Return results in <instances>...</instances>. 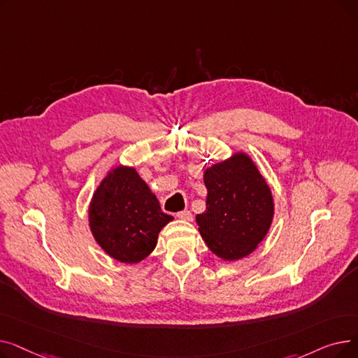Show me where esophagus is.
Wrapping results in <instances>:
<instances>
[{
    "mask_svg": "<svg viewBox=\"0 0 358 358\" xmlns=\"http://www.w3.org/2000/svg\"><path fill=\"white\" fill-rule=\"evenodd\" d=\"M177 216H178V219L185 220V222H192V220H193V215H192V212H189V210L178 212V213H177Z\"/></svg>",
    "mask_w": 358,
    "mask_h": 358,
    "instance_id": "obj_1",
    "label": "esophagus"
}]
</instances>
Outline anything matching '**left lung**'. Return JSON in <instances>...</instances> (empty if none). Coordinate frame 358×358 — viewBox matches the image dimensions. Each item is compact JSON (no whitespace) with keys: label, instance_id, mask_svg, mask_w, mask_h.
<instances>
[{"label":"left lung","instance_id":"1","mask_svg":"<svg viewBox=\"0 0 358 358\" xmlns=\"http://www.w3.org/2000/svg\"><path fill=\"white\" fill-rule=\"evenodd\" d=\"M206 212L196 216L209 250L224 261L250 255L266 238L274 200L266 178L245 152L213 164L203 174Z\"/></svg>","mask_w":358,"mask_h":358}]
</instances>
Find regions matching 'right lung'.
Instances as JSON below:
<instances>
[{
    "label": "right lung",
    "mask_w": 358,
    "mask_h": 358,
    "mask_svg": "<svg viewBox=\"0 0 358 358\" xmlns=\"http://www.w3.org/2000/svg\"><path fill=\"white\" fill-rule=\"evenodd\" d=\"M174 217L134 166L117 165L103 178L88 206L91 234L106 254L136 264L157 247L161 229Z\"/></svg>",
    "instance_id": "add662e5"
}]
</instances>
